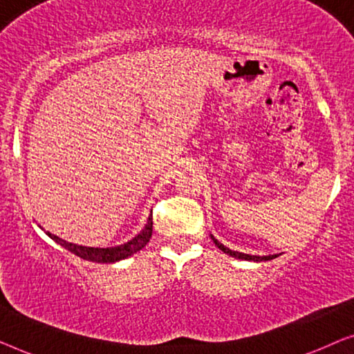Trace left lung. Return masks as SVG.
Wrapping results in <instances>:
<instances>
[{
  "mask_svg": "<svg viewBox=\"0 0 354 354\" xmlns=\"http://www.w3.org/2000/svg\"><path fill=\"white\" fill-rule=\"evenodd\" d=\"M211 240L214 241L216 246H217V248H219L221 251H224L225 254H229V256H232V258H236V259H245V261H270V259L277 258V256H279V254H269V256H254V254H245V253H240V251H232L230 248H227V246L222 245L221 241L217 240V239H214V236H212V235H211Z\"/></svg>",
  "mask_w": 354,
  "mask_h": 354,
  "instance_id": "8db88e82",
  "label": "left lung"
}]
</instances>
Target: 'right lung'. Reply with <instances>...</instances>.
Listing matches in <instances>:
<instances>
[{"instance_id":"right-lung-1","label":"right lung","mask_w":354,"mask_h":354,"mask_svg":"<svg viewBox=\"0 0 354 354\" xmlns=\"http://www.w3.org/2000/svg\"><path fill=\"white\" fill-rule=\"evenodd\" d=\"M153 234V214L148 216L147 224L140 234L133 236L132 240L125 241L124 245L111 246V248H93V246H84V245H75L69 243V241L59 239L57 235H53L50 232H46V235L50 236L51 240H55L56 243L64 246L66 250H69L71 253H74L79 258L85 261H93V263H118V261H122L129 256H132L143 248L145 245L148 243L149 239H151Z\"/></svg>"}]
</instances>
